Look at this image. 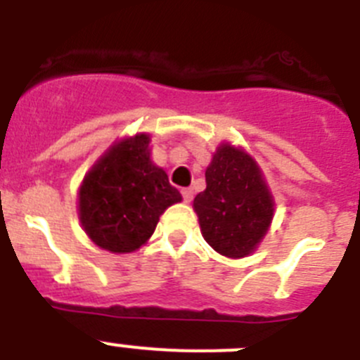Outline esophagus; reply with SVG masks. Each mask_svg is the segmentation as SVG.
Instances as JSON below:
<instances>
[{
	"label": "esophagus",
	"instance_id": "obj_1",
	"mask_svg": "<svg viewBox=\"0 0 360 360\" xmlns=\"http://www.w3.org/2000/svg\"><path fill=\"white\" fill-rule=\"evenodd\" d=\"M182 198H184V202L189 203L191 200H193V191H191V189H182Z\"/></svg>",
	"mask_w": 360,
	"mask_h": 360
}]
</instances>
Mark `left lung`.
<instances>
[{"label": "left lung", "instance_id": "8db88e82", "mask_svg": "<svg viewBox=\"0 0 360 360\" xmlns=\"http://www.w3.org/2000/svg\"><path fill=\"white\" fill-rule=\"evenodd\" d=\"M205 184L193 202L205 241L221 256L252 254L274 216V198L259 165L225 142L205 169Z\"/></svg>", "mask_w": 360, "mask_h": 360}]
</instances>
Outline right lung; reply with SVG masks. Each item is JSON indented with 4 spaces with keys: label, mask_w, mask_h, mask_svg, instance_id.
Wrapping results in <instances>:
<instances>
[{
    "label": "right lung",
    "mask_w": 360,
    "mask_h": 360,
    "mask_svg": "<svg viewBox=\"0 0 360 360\" xmlns=\"http://www.w3.org/2000/svg\"><path fill=\"white\" fill-rule=\"evenodd\" d=\"M182 195L149 157V135L111 146L79 187V219L97 247L133 252L151 238L158 219Z\"/></svg>",
    "instance_id": "obj_1"
}]
</instances>
